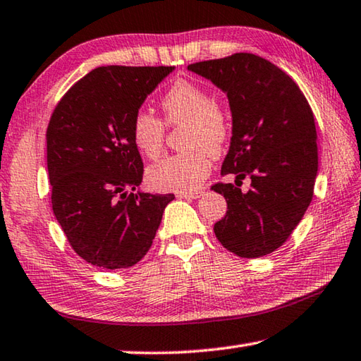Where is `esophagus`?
<instances>
[{
	"label": "esophagus",
	"instance_id": "obj_1",
	"mask_svg": "<svg viewBox=\"0 0 361 361\" xmlns=\"http://www.w3.org/2000/svg\"><path fill=\"white\" fill-rule=\"evenodd\" d=\"M200 195H202V191H191V192H178L176 194V197H180V199H197V197H200Z\"/></svg>",
	"mask_w": 361,
	"mask_h": 361
}]
</instances>
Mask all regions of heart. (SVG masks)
Wrapping results in <instances>:
<instances>
[{"label":"heart","mask_w":361,"mask_h":361,"mask_svg":"<svg viewBox=\"0 0 361 361\" xmlns=\"http://www.w3.org/2000/svg\"><path fill=\"white\" fill-rule=\"evenodd\" d=\"M161 105L170 126L186 124L183 146L188 149L164 157L149 169L148 181L161 191L191 192L200 188L212 170V154H221L231 137L228 113L204 87L178 79L164 94ZM132 138L148 157L161 154L166 124L148 109L133 114Z\"/></svg>","instance_id":"obj_1"}]
</instances>
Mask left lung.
<instances>
[{
  "label": "left lung",
  "mask_w": 361,
  "mask_h": 361,
  "mask_svg": "<svg viewBox=\"0 0 361 361\" xmlns=\"http://www.w3.org/2000/svg\"><path fill=\"white\" fill-rule=\"evenodd\" d=\"M226 92L232 137L221 175L235 185L216 183L228 212L215 223L221 245L240 258H259L288 240L314 197L319 170L314 113L298 84L255 54L188 65ZM252 180L245 193L240 179Z\"/></svg>",
  "instance_id": "1"
}]
</instances>
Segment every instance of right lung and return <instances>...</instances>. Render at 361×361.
Masks as SVG:
<instances>
[{
    "label": "right lung",
    "instance_id": "obj_1",
    "mask_svg": "<svg viewBox=\"0 0 361 361\" xmlns=\"http://www.w3.org/2000/svg\"><path fill=\"white\" fill-rule=\"evenodd\" d=\"M172 71L173 66H99L71 85L49 121L54 215L71 248L97 267L137 264L175 199L133 192L142 185L143 161L130 130L133 114Z\"/></svg>",
    "mask_w": 361,
    "mask_h": 361
}]
</instances>
